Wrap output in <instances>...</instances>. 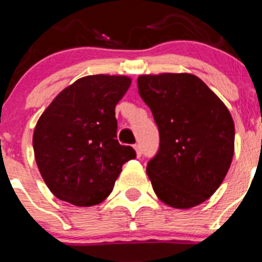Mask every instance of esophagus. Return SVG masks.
I'll return each mask as SVG.
<instances>
[{"mask_svg": "<svg viewBox=\"0 0 262 262\" xmlns=\"http://www.w3.org/2000/svg\"><path fill=\"white\" fill-rule=\"evenodd\" d=\"M134 148H135V151H136V155H138V157L142 156V154H143L142 145H140V144H135V145H134Z\"/></svg>", "mask_w": 262, "mask_h": 262, "instance_id": "34e87169", "label": "esophagus"}]
</instances>
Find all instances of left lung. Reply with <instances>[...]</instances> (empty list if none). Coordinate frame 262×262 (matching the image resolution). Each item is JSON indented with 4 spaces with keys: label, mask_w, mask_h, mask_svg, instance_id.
<instances>
[{
    "label": "left lung",
    "mask_w": 262,
    "mask_h": 262,
    "mask_svg": "<svg viewBox=\"0 0 262 262\" xmlns=\"http://www.w3.org/2000/svg\"><path fill=\"white\" fill-rule=\"evenodd\" d=\"M138 89L159 127V151L147 164L155 193L176 209L201 205L221 186L232 161L230 111L189 73L140 76Z\"/></svg>",
    "instance_id": "8db88e82"
}]
</instances>
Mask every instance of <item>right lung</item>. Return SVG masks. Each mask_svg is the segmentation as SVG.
I'll use <instances>...</instances> for the list:
<instances>
[{"label":"right lung","instance_id":"obj_1","mask_svg":"<svg viewBox=\"0 0 262 262\" xmlns=\"http://www.w3.org/2000/svg\"><path fill=\"white\" fill-rule=\"evenodd\" d=\"M131 80L94 75L78 78L53 99L36 123V165L53 195L75 206H94L113 191L124 163L136 157L117 140L115 106Z\"/></svg>","mask_w":262,"mask_h":262}]
</instances>
